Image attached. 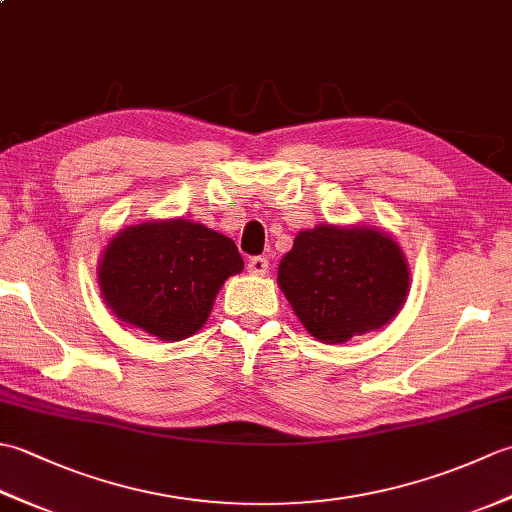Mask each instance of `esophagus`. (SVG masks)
I'll use <instances>...</instances> for the list:
<instances>
[{
	"mask_svg": "<svg viewBox=\"0 0 512 512\" xmlns=\"http://www.w3.org/2000/svg\"><path fill=\"white\" fill-rule=\"evenodd\" d=\"M248 273L250 275H257V277H264L268 273V259L257 255V257H250L248 259Z\"/></svg>",
	"mask_w": 512,
	"mask_h": 512,
	"instance_id": "1",
	"label": "esophagus"
}]
</instances>
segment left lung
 Returning a JSON list of instances; mask_svg holds the SVG:
<instances>
[{
    "label": "left lung",
    "instance_id": "left-lung-1",
    "mask_svg": "<svg viewBox=\"0 0 512 512\" xmlns=\"http://www.w3.org/2000/svg\"><path fill=\"white\" fill-rule=\"evenodd\" d=\"M277 281L303 328L323 343H345L396 317L409 268L385 233L317 226L297 235Z\"/></svg>",
    "mask_w": 512,
    "mask_h": 512
}]
</instances>
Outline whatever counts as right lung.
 I'll return each instance as SVG.
<instances>
[{
  "mask_svg": "<svg viewBox=\"0 0 512 512\" xmlns=\"http://www.w3.org/2000/svg\"><path fill=\"white\" fill-rule=\"evenodd\" d=\"M242 268L231 237L187 220L145 222L105 248L99 284L118 319L180 341L202 328L217 290Z\"/></svg>",
  "mask_w": 512,
  "mask_h": 512,
  "instance_id": "obj_1",
  "label": "right lung"
}]
</instances>
